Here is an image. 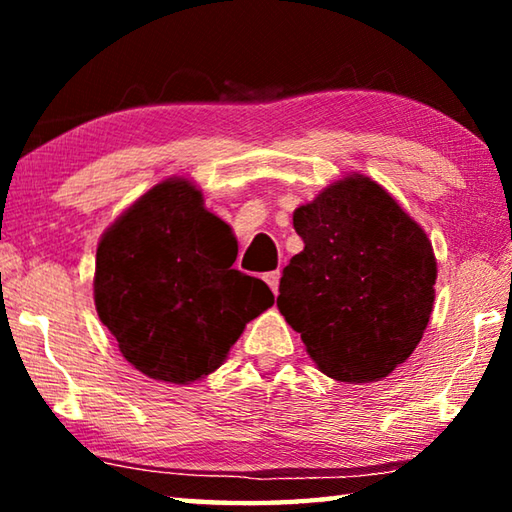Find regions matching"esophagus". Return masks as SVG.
Instances as JSON below:
<instances>
[{
    "mask_svg": "<svg viewBox=\"0 0 512 512\" xmlns=\"http://www.w3.org/2000/svg\"><path fill=\"white\" fill-rule=\"evenodd\" d=\"M264 280H266L268 287H271V291H273V293H277V289H280V271H271V273H266V275H264Z\"/></svg>",
    "mask_w": 512,
    "mask_h": 512,
    "instance_id": "esophagus-1",
    "label": "esophagus"
}]
</instances>
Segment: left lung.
<instances>
[{
	"label": "left lung",
	"instance_id": "obj_1",
	"mask_svg": "<svg viewBox=\"0 0 512 512\" xmlns=\"http://www.w3.org/2000/svg\"><path fill=\"white\" fill-rule=\"evenodd\" d=\"M305 250L280 280L277 309L320 372L368 384L411 357L433 309L427 235L366 176L329 185L293 212Z\"/></svg>",
	"mask_w": 512,
	"mask_h": 512
}]
</instances>
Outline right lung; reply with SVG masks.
<instances>
[{
  "label": "right lung",
  "mask_w": 512,
  "mask_h": 512,
  "mask_svg": "<svg viewBox=\"0 0 512 512\" xmlns=\"http://www.w3.org/2000/svg\"><path fill=\"white\" fill-rule=\"evenodd\" d=\"M235 259L230 228L185 178L128 207L101 237L94 271V305L126 361L169 384L219 368L248 320L273 305Z\"/></svg>",
  "instance_id": "add662e5"
}]
</instances>
